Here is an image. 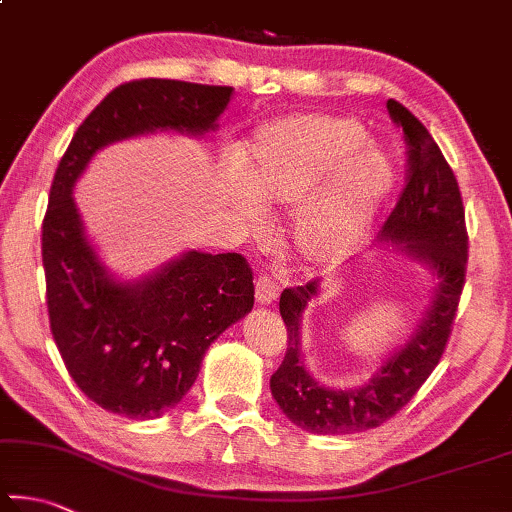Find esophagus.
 Instances as JSON below:
<instances>
[{"mask_svg": "<svg viewBox=\"0 0 512 512\" xmlns=\"http://www.w3.org/2000/svg\"><path fill=\"white\" fill-rule=\"evenodd\" d=\"M255 295H257V302L259 304H271L277 300V295H280V286L273 280L271 275L262 273L257 277V284H255Z\"/></svg>", "mask_w": 512, "mask_h": 512, "instance_id": "34e87169", "label": "esophagus"}]
</instances>
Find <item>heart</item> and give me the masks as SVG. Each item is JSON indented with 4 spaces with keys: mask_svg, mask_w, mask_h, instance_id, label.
Returning a JSON list of instances; mask_svg holds the SVG:
<instances>
[{
    "mask_svg": "<svg viewBox=\"0 0 512 512\" xmlns=\"http://www.w3.org/2000/svg\"><path fill=\"white\" fill-rule=\"evenodd\" d=\"M246 190L235 201L250 221L262 208H291V244L306 264L347 255L394 185V167L367 143L358 120L293 114L262 125L235 152Z\"/></svg>",
    "mask_w": 512,
    "mask_h": 512,
    "instance_id": "1",
    "label": "heart"
}]
</instances>
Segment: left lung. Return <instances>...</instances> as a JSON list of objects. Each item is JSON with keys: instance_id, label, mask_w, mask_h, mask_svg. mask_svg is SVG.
Segmentation results:
<instances>
[{"instance_id": "1", "label": "left lung", "mask_w": 512, "mask_h": 512, "mask_svg": "<svg viewBox=\"0 0 512 512\" xmlns=\"http://www.w3.org/2000/svg\"><path fill=\"white\" fill-rule=\"evenodd\" d=\"M389 118L403 127L405 188L383 226V239L405 244L439 277V288L421 327L367 385L327 389L306 374L300 358V318L320 282L284 288L280 313L286 324V356L271 376V392L291 421L313 434H353L383 425L412 401L448 345L468 266V230L457 176L425 125L401 102L387 100Z\"/></svg>"}]
</instances>
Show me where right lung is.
Returning <instances> with one entry per match:
<instances>
[{
  "label": "right lung",
  "instance_id": "add662e5",
  "mask_svg": "<svg viewBox=\"0 0 512 512\" xmlns=\"http://www.w3.org/2000/svg\"><path fill=\"white\" fill-rule=\"evenodd\" d=\"M232 91L161 78L125 82L82 120L55 170L42 221L51 333L80 392L107 412L141 421L170 412L212 342L253 309V271L239 253L190 250L143 282H114L85 237L73 183L109 143L154 129H215Z\"/></svg>",
  "mask_w": 512,
  "mask_h": 512
}]
</instances>
